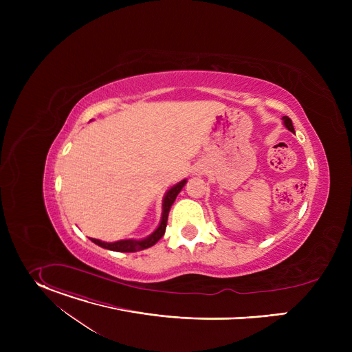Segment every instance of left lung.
I'll list each match as a JSON object with an SVG mask.
<instances>
[{"label": "left lung", "mask_w": 352, "mask_h": 352, "mask_svg": "<svg viewBox=\"0 0 352 352\" xmlns=\"http://www.w3.org/2000/svg\"><path fill=\"white\" fill-rule=\"evenodd\" d=\"M283 120H284V125L288 128V131L295 132V131H294V126H292V121H291L288 117H283Z\"/></svg>", "instance_id": "8db88e82"}]
</instances>
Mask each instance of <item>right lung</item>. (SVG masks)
Returning a JSON list of instances; mask_svg holds the SVG:
<instances>
[{"label":"right lung","instance_id":"add662e5","mask_svg":"<svg viewBox=\"0 0 352 352\" xmlns=\"http://www.w3.org/2000/svg\"><path fill=\"white\" fill-rule=\"evenodd\" d=\"M186 184V181H181L179 184H177L175 186H173L164 196V200H163V216H162V221H160V226L157 227V230L144 239L142 241H133V239H124V241H117V242H102L98 239H94V238H90L91 242H94L96 245L102 246V248H106V249H110V250H116V252H138V250H143V249H147L150 246H153L166 232V227H167V220H168V213H170V209L174 204L175 197L178 196V193L181 192V189L184 188V185Z\"/></svg>","mask_w":352,"mask_h":352}]
</instances>
